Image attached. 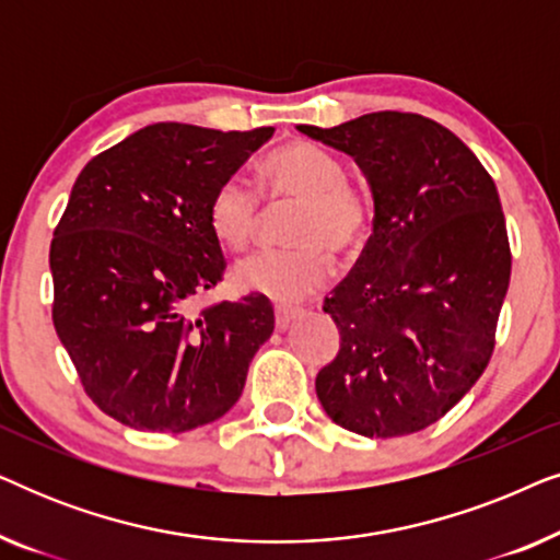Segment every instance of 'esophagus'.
Segmentation results:
<instances>
[{
    "mask_svg": "<svg viewBox=\"0 0 560 560\" xmlns=\"http://www.w3.org/2000/svg\"><path fill=\"white\" fill-rule=\"evenodd\" d=\"M298 313H301L298 308H282V305H278V308H275V326L282 331V328L290 326V320H293Z\"/></svg>",
    "mask_w": 560,
    "mask_h": 560,
    "instance_id": "obj_1",
    "label": "esophagus"
}]
</instances>
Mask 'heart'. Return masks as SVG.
Instances as JSON below:
<instances>
[{"label": "heart", "mask_w": 560, "mask_h": 560, "mask_svg": "<svg viewBox=\"0 0 560 560\" xmlns=\"http://www.w3.org/2000/svg\"><path fill=\"white\" fill-rule=\"evenodd\" d=\"M262 190L275 206L301 203L290 224L293 249L257 252L234 267V285L293 303L324 285L331 259L351 257L370 236L372 206L349 183L347 167L316 142H290L262 163ZM206 221L221 247L242 252L262 224V196L242 175L213 188Z\"/></svg>", "instance_id": "heart-1"}]
</instances>
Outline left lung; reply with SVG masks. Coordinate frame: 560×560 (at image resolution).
Here are the masks:
<instances>
[{
  "label": "left lung",
  "mask_w": 560,
  "mask_h": 560,
  "mask_svg": "<svg viewBox=\"0 0 560 560\" xmlns=\"http://www.w3.org/2000/svg\"><path fill=\"white\" fill-rule=\"evenodd\" d=\"M298 129L354 158L374 198L372 236L324 301L341 347L318 372V400L336 425L366 439L423 431L469 393L494 351L512 255L492 175L420 114Z\"/></svg>",
  "instance_id": "1"
}]
</instances>
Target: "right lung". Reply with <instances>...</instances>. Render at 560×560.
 <instances>
[{
    "label": "right lung",
    "instance_id": "right-lung-1",
    "mask_svg": "<svg viewBox=\"0 0 560 560\" xmlns=\"http://www.w3.org/2000/svg\"><path fill=\"white\" fill-rule=\"evenodd\" d=\"M275 127L158 121L91 158L50 242L52 326L86 395L137 431L183 433L240 400L270 339L265 295L194 301L224 278L206 209Z\"/></svg>",
    "mask_w": 560,
    "mask_h": 560
}]
</instances>
